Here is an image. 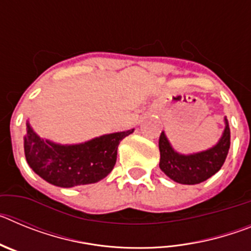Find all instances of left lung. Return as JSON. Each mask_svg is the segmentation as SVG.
Returning <instances> with one entry per match:
<instances>
[{
	"label": "left lung",
	"mask_w": 251,
	"mask_h": 251,
	"mask_svg": "<svg viewBox=\"0 0 251 251\" xmlns=\"http://www.w3.org/2000/svg\"><path fill=\"white\" fill-rule=\"evenodd\" d=\"M159 168L171 179L182 185H196L214 176L223 167L230 148L229 122L225 118V129L220 141L207 151L194 154H179L172 148L165 132L159 136Z\"/></svg>",
	"instance_id": "8db88e82"
}]
</instances>
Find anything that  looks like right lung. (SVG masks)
Segmentation results:
<instances>
[{
    "mask_svg": "<svg viewBox=\"0 0 251 251\" xmlns=\"http://www.w3.org/2000/svg\"><path fill=\"white\" fill-rule=\"evenodd\" d=\"M134 129L104 134L80 145H57L40 138L26 123L24 148L28 166L49 183L59 187L95 183L112 172L117 150Z\"/></svg>",
    "mask_w": 251,
    "mask_h": 251,
    "instance_id": "right-lung-1",
    "label": "right lung"
}]
</instances>
